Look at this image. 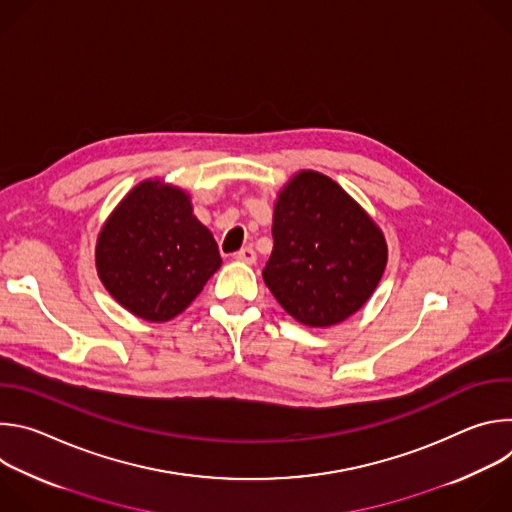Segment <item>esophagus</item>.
Returning a JSON list of instances; mask_svg holds the SVG:
<instances>
[{"label":"esophagus","instance_id":"obj_1","mask_svg":"<svg viewBox=\"0 0 512 512\" xmlns=\"http://www.w3.org/2000/svg\"><path fill=\"white\" fill-rule=\"evenodd\" d=\"M235 257H237L239 261L247 263V265H253V263L257 261V253H255V249H253V247H243Z\"/></svg>","mask_w":512,"mask_h":512}]
</instances>
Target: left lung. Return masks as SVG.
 <instances>
[{
	"mask_svg": "<svg viewBox=\"0 0 512 512\" xmlns=\"http://www.w3.org/2000/svg\"><path fill=\"white\" fill-rule=\"evenodd\" d=\"M271 233L263 279L281 308L306 326H332L360 310L387 265L379 227L318 172H300L281 190Z\"/></svg>",
	"mask_w": 512,
	"mask_h": 512,
	"instance_id": "1",
	"label": "left lung"
}]
</instances>
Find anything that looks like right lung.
<instances>
[{
  "instance_id": "add662e5",
  "label": "right lung",
  "mask_w": 512,
  "mask_h": 512,
  "mask_svg": "<svg viewBox=\"0 0 512 512\" xmlns=\"http://www.w3.org/2000/svg\"><path fill=\"white\" fill-rule=\"evenodd\" d=\"M218 267L216 241L188 196L152 180L121 200L97 243V271L109 294L150 322L184 312Z\"/></svg>"
}]
</instances>
